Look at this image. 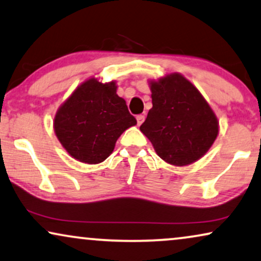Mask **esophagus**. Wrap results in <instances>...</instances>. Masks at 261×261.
<instances>
[{
  "label": "esophagus",
  "instance_id": "obj_1",
  "mask_svg": "<svg viewBox=\"0 0 261 261\" xmlns=\"http://www.w3.org/2000/svg\"><path fill=\"white\" fill-rule=\"evenodd\" d=\"M136 119H137V124L141 125L144 121V116L143 114H138V116L136 117Z\"/></svg>",
  "mask_w": 261,
  "mask_h": 261
}]
</instances>
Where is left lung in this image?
Masks as SVG:
<instances>
[{"label":"left lung","instance_id":"obj_1","mask_svg":"<svg viewBox=\"0 0 261 261\" xmlns=\"http://www.w3.org/2000/svg\"><path fill=\"white\" fill-rule=\"evenodd\" d=\"M152 109L140 130L160 158L174 166L196 162L216 140L218 121L199 90L180 74L150 82Z\"/></svg>","mask_w":261,"mask_h":261}]
</instances>
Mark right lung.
<instances>
[{"mask_svg":"<svg viewBox=\"0 0 261 261\" xmlns=\"http://www.w3.org/2000/svg\"><path fill=\"white\" fill-rule=\"evenodd\" d=\"M137 124L126 102L117 95L114 82L89 79L58 109L55 133L62 145L79 161L95 165L113 151L126 128Z\"/></svg>","mask_w":261,"mask_h":261,"instance_id":"1","label":"right lung"}]
</instances>
